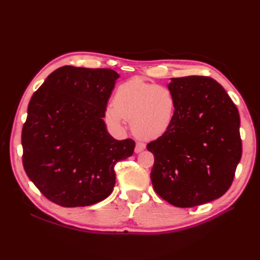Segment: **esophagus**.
Here are the masks:
<instances>
[{"mask_svg": "<svg viewBox=\"0 0 260 260\" xmlns=\"http://www.w3.org/2000/svg\"><path fill=\"white\" fill-rule=\"evenodd\" d=\"M145 149V144L142 142H137L136 144V148H135V152L136 153H141L142 151Z\"/></svg>", "mask_w": 260, "mask_h": 260, "instance_id": "esophagus-1", "label": "esophagus"}]
</instances>
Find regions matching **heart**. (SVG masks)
Here are the masks:
<instances>
[{
	"label": "heart",
	"mask_w": 260,
	"mask_h": 260,
	"mask_svg": "<svg viewBox=\"0 0 260 260\" xmlns=\"http://www.w3.org/2000/svg\"><path fill=\"white\" fill-rule=\"evenodd\" d=\"M176 113L177 101L169 88L132 78L117 88L114 103L105 108V119L118 129L130 120L137 136L153 140L170 129Z\"/></svg>",
	"instance_id": "1"
}]
</instances>
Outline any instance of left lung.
I'll list each match as a JSON object with an SVG mask.
<instances>
[{
	"label": "left lung",
	"mask_w": 260,
	"mask_h": 260,
	"mask_svg": "<svg viewBox=\"0 0 260 260\" xmlns=\"http://www.w3.org/2000/svg\"><path fill=\"white\" fill-rule=\"evenodd\" d=\"M177 101L170 129L146 147L154 154L155 192L176 207L219 199L233 182L242 156L240 115L225 90L209 77L171 78Z\"/></svg>",
	"instance_id": "obj_1"
}]
</instances>
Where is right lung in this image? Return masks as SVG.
Here are the masks:
<instances>
[{
	"mask_svg": "<svg viewBox=\"0 0 260 260\" xmlns=\"http://www.w3.org/2000/svg\"><path fill=\"white\" fill-rule=\"evenodd\" d=\"M108 68L62 66L31 98L21 131L22 165L46 199L62 207L90 206L115 185V165L133 154L103 120L116 80Z\"/></svg>",
	"mask_w": 260,
	"mask_h": 260,
	"instance_id": "right-lung-1",
	"label": "right lung"
}]
</instances>
